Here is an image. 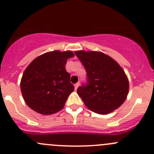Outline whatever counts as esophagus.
I'll list each match as a JSON object with an SVG mask.
<instances>
[{
  "label": "esophagus",
  "mask_w": 154,
  "mask_h": 154,
  "mask_svg": "<svg viewBox=\"0 0 154 154\" xmlns=\"http://www.w3.org/2000/svg\"><path fill=\"white\" fill-rule=\"evenodd\" d=\"M79 85H80V83H79V82H78V83L75 84V90H77Z\"/></svg>",
  "instance_id": "1"
}]
</instances>
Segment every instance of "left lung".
Listing matches in <instances>:
<instances>
[{"mask_svg":"<svg viewBox=\"0 0 154 154\" xmlns=\"http://www.w3.org/2000/svg\"><path fill=\"white\" fill-rule=\"evenodd\" d=\"M87 72V84L79 87L77 93L92 111L110 113L126 99L129 82L119 64L104 53L75 51Z\"/></svg>","mask_w":154,"mask_h":154,"instance_id":"8db88e82","label":"left lung"}]
</instances>
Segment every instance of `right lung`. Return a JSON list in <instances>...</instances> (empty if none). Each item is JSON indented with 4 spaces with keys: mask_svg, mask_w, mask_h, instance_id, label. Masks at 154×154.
Wrapping results in <instances>:
<instances>
[{
    "mask_svg": "<svg viewBox=\"0 0 154 154\" xmlns=\"http://www.w3.org/2000/svg\"><path fill=\"white\" fill-rule=\"evenodd\" d=\"M73 56L69 50H55L43 54L30 63L20 81L22 96L30 108L50 115L64 107L74 90L70 75L65 69L67 59Z\"/></svg>",
    "mask_w": 154,
    "mask_h": 154,
    "instance_id": "obj_1",
    "label": "right lung"
}]
</instances>
